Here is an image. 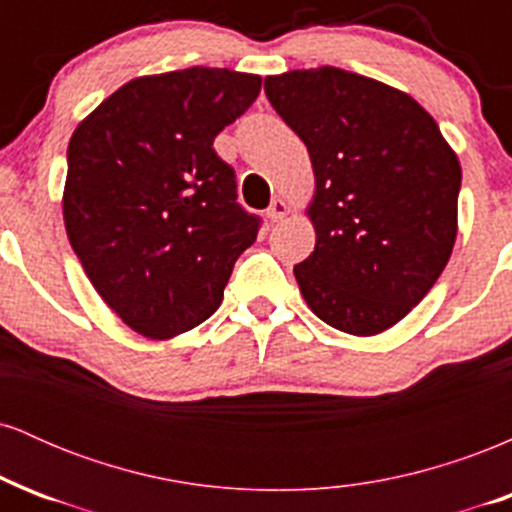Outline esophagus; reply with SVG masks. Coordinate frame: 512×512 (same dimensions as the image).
<instances>
[{"label": "esophagus", "mask_w": 512, "mask_h": 512, "mask_svg": "<svg viewBox=\"0 0 512 512\" xmlns=\"http://www.w3.org/2000/svg\"><path fill=\"white\" fill-rule=\"evenodd\" d=\"M286 214H289V204H286L284 199H279V197L272 199V204H269V209H267V219L276 223V221L284 219Z\"/></svg>", "instance_id": "obj_1"}]
</instances>
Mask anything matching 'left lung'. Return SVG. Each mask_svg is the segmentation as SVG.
Instances as JSON below:
<instances>
[{
	"label": "left lung",
	"instance_id": "obj_1",
	"mask_svg": "<svg viewBox=\"0 0 512 512\" xmlns=\"http://www.w3.org/2000/svg\"><path fill=\"white\" fill-rule=\"evenodd\" d=\"M308 146L315 250L293 267L322 322L356 337L397 325L431 291L457 236L462 168L404 91L337 67L264 79Z\"/></svg>",
	"mask_w": 512,
	"mask_h": 512
}]
</instances>
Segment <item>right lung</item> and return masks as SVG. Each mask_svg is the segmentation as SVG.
Here are the masks:
<instances>
[{
  "instance_id": "add662e5",
  "label": "right lung",
  "mask_w": 512,
  "mask_h": 512,
  "mask_svg": "<svg viewBox=\"0 0 512 512\" xmlns=\"http://www.w3.org/2000/svg\"><path fill=\"white\" fill-rule=\"evenodd\" d=\"M257 74L190 67L139 76L74 129L64 226L93 289L134 332L170 339L221 305L260 219L214 151L260 96Z\"/></svg>"
}]
</instances>
